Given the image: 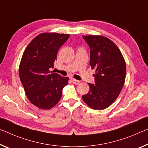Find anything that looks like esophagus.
<instances>
[{
	"instance_id": "esophagus-1",
	"label": "esophagus",
	"mask_w": 148,
	"mask_h": 148,
	"mask_svg": "<svg viewBox=\"0 0 148 148\" xmlns=\"http://www.w3.org/2000/svg\"><path fill=\"white\" fill-rule=\"evenodd\" d=\"M71 82L73 83L76 84V85H77V84H79V83H80V81H78V80H76V79H71Z\"/></svg>"
}]
</instances>
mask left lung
Here are the masks:
<instances>
[{
    "instance_id": "1",
    "label": "left lung",
    "mask_w": 148,
    "mask_h": 148,
    "mask_svg": "<svg viewBox=\"0 0 148 148\" xmlns=\"http://www.w3.org/2000/svg\"><path fill=\"white\" fill-rule=\"evenodd\" d=\"M90 51V65L95 69V85L83 95V101L94 110H103L116 101L126 79V66L119 47L103 36H83Z\"/></svg>"
}]
</instances>
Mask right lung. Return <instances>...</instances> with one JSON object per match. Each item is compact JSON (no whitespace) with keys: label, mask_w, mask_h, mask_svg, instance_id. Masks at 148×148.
I'll return each instance as SVG.
<instances>
[{"label":"right lung","mask_w":148,"mask_h":148,"mask_svg":"<svg viewBox=\"0 0 148 148\" xmlns=\"http://www.w3.org/2000/svg\"><path fill=\"white\" fill-rule=\"evenodd\" d=\"M69 34L45 32L38 35L25 49L19 65V76L30 103L49 110L60 101L62 89L69 78L49 70L57 53Z\"/></svg>","instance_id":"add662e5"}]
</instances>
